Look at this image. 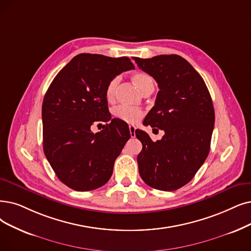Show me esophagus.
I'll return each mask as SVG.
<instances>
[{"mask_svg":"<svg viewBox=\"0 0 251 251\" xmlns=\"http://www.w3.org/2000/svg\"><path fill=\"white\" fill-rule=\"evenodd\" d=\"M128 128H129V134H131V137H132V138H134V137L136 136V133H135V131H136V127H135L134 126H128Z\"/></svg>","mask_w":251,"mask_h":251,"instance_id":"34e87169","label":"esophagus"}]
</instances>
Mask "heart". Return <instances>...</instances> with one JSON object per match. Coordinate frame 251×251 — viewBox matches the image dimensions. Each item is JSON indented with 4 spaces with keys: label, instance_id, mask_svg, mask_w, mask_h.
<instances>
[{
    "label": "heart",
    "instance_id": "heart-1",
    "mask_svg": "<svg viewBox=\"0 0 251 251\" xmlns=\"http://www.w3.org/2000/svg\"><path fill=\"white\" fill-rule=\"evenodd\" d=\"M132 80H133V82L137 85V87L143 94L150 91V89H153V87H154L153 79L150 77L147 73L142 72V71L135 72L132 75ZM117 84H118V77L112 78L107 83L106 88H105V96H106L107 101H109V102L113 101ZM112 114L115 118L122 120V122L135 125L141 120V118L144 115V111L140 108L119 105V106H116L115 108H113Z\"/></svg>",
    "mask_w": 251,
    "mask_h": 251
}]
</instances>
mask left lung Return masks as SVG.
Listing matches in <instances>:
<instances>
[{
    "label": "left lung",
    "instance_id": "1",
    "mask_svg": "<svg viewBox=\"0 0 251 251\" xmlns=\"http://www.w3.org/2000/svg\"><path fill=\"white\" fill-rule=\"evenodd\" d=\"M134 59L159 88L143 124L165 132L153 142L136 129L143 146L139 173L147 185L172 192L188 183L208 156L215 119L212 99L201 75L180 55Z\"/></svg>",
    "mask_w": 251,
    "mask_h": 251
}]
</instances>
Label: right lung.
I'll return each instance as SVG.
<instances>
[{"label": "right lung", "instance_id": "add662e5", "mask_svg": "<svg viewBox=\"0 0 251 251\" xmlns=\"http://www.w3.org/2000/svg\"><path fill=\"white\" fill-rule=\"evenodd\" d=\"M135 69L126 56L81 53L53 79L42 105L43 150L61 181L77 192L103 186L113 173L115 159L131 137L117 118L94 134L96 121L111 119L105 96L107 83Z\"/></svg>", "mask_w": 251, "mask_h": 251}]
</instances>
